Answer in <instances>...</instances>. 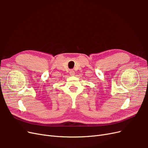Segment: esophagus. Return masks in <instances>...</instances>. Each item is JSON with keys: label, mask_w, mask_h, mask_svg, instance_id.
Listing matches in <instances>:
<instances>
[{"label": "esophagus", "mask_w": 148, "mask_h": 148, "mask_svg": "<svg viewBox=\"0 0 148 148\" xmlns=\"http://www.w3.org/2000/svg\"><path fill=\"white\" fill-rule=\"evenodd\" d=\"M70 75H71V76H73V75H75V71L74 70H70Z\"/></svg>", "instance_id": "esophagus-1"}]
</instances>
